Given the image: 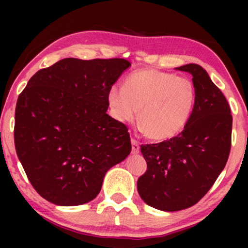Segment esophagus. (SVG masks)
<instances>
[{
	"label": "esophagus",
	"instance_id": "1",
	"mask_svg": "<svg viewBox=\"0 0 248 248\" xmlns=\"http://www.w3.org/2000/svg\"><path fill=\"white\" fill-rule=\"evenodd\" d=\"M139 152H140V143L135 139H132V153L138 154Z\"/></svg>",
	"mask_w": 248,
	"mask_h": 248
}]
</instances>
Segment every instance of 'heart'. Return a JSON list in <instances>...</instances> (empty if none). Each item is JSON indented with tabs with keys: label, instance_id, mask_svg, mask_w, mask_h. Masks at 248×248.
<instances>
[{
	"label": "heart",
	"instance_id": "obj_1",
	"mask_svg": "<svg viewBox=\"0 0 248 248\" xmlns=\"http://www.w3.org/2000/svg\"><path fill=\"white\" fill-rule=\"evenodd\" d=\"M108 105L116 120L132 122L140 109V124L148 138L168 140L189 122L196 104L192 80L157 69H142L130 73L124 88L113 86Z\"/></svg>",
	"mask_w": 248,
	"mask_h": 248
}]
</instances>
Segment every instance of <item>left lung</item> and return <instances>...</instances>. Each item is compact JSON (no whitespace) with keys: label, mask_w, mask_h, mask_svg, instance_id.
I'll return each instance as SVG.
<instances>
[{"label":"left lung","mask_w":248,"mask_h":248,"mask_svg":"<svg viewBox=\"0 0 248 248\" xmlns=\"http://www.w3.org/2000/svg\"><path fill=\"white\" fill-rule=\"evenodd\" d=\"M192 75L196 104L184 129L170 140L141 144L147 170L138 179L144 203L179 211L198 203L223 171L231 150L232 115L221 91L201 65L177 67Z\"/></svg>","instance_id":"left-lung-1"}]
</instances>
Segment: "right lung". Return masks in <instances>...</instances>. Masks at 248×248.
I'll return each instance as SVG.
<instances>
[{
    "label": "right lung",
    "mask_w": 248,
    "mask_h": 248,
    "mask_svg": "<svg viewBox=\"0 0 248 248\" xmlns=\"http://www.w3.org/2000/svg\"><path fill=\"white\" fill-rule=\"evenodd\" d=\"M130 62L65 58L39 70L18 95L14 139L31 186L56 205H81L132 150L124 124L107 114V94Z\"/></svg>",
    "instance_id": "right-lung-1"
}]
</instances>
